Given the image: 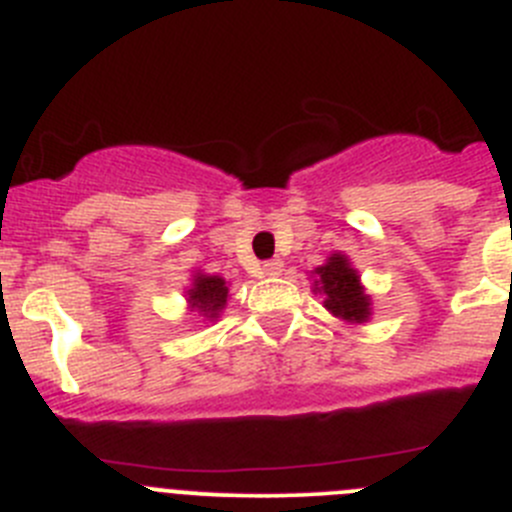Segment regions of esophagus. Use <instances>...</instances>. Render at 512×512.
<instances>
[{
	"label": "esophagus",
	"mask_w": 512,
	"mask_h": 512,
	"mask_svg": "<svg viewBox=\"0 0 512 512\" xmlns=\"http://www.w3.org/2000/svg\"><path fill=\"white\" fill-rule=\"evenodd\" d=\"M261 269H264V276H269V279H276V276H281V271H284V261L271 259V261H266Z\"/></svg>",
	"instance_id": "34e87169"
}]
</instances>
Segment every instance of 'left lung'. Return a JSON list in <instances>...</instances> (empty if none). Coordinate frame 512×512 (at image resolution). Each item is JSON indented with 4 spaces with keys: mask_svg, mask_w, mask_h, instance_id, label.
I'll list each match as a JSON object with an SVG mask.
<instances>
[{
    "mask_svg": "<svg viewBox=\"0 0 512 512\" xmlns=\"http://www.w3.org/2000/svg\"><path fill=\"white\" fill-rule=\"evenodd\" d=\"M311 281V291L324 296V309L332 316L347 324H367L372 319V296L347 253H329V259L311 271Z\"/></svg>",
    "mask_w": 512,
    "mask_h": 512,
    "instance_id": "8db88e82",
    "label": "left lung"
}]
</instances>
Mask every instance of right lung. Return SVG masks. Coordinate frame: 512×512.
Wrapping results in <instances>:
<instances>
[{
	"label": "right lung",
	"instance_id": "add662e5",
	"mask_svg": "<svg viewBox=\"0 0 512 512\" xmlns=\"http://www.w3.org/2000/svg\"><path fill=\"white\" fill-rule=\"evenodd\" d=\"M228 301V281L216 274L196 271L191 286L186 289V304L191 311H198L203 321H218Z\"/></svg>",
	"mask_w": 512,
	"mask_h": 512
}]
</instances>
